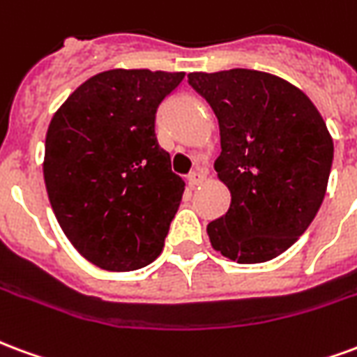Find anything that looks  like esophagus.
Returning <instances> with one entry per match:
<instances>
[{"label": "esophagus", "mask_w": 357, "mask_h": 357, "mask_svg": "<svg viewBox=\"0 0 357 357\" xmlns=\"http://www.w3.org/2000/svg\"><path fill=\"white\" fill-rule=\"evenodd\" d=\"M205 181V173L199 169V171H192L188 175V184L190 186H199L202 182Z\"/></svg>", "instance_id": "34e87169"}]
</instances>
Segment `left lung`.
I'll use <instances>...</instances> for the list:
<instances>
[{
	"label": "left lung",
	"mask_w": 357,
	"mask_h": 357,
	"mask_svg": "<svg viewBox=\"0 0 357 357\" xmlns=\"http://www.w3.org/2000/svg\"><path fill=\"white\" fill-rule=\"evenodd\" d=\"M220 127L218 181L230 207L207 225L215 251L239 264L280 257L310 226L324 202L333 139L296 85L259 70L192 72Z\"/></svg>",
	"instance_id": "8db88e82"
}]
</instances>
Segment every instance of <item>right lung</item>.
<instances>
[{
  "mask_svg": "<svg viewBox=\"0 0 357 357\" xmlns=\"http://www.w3.org/2000/svg\"><path fill=\"white\" fill-rule=\"evenodd\" d=\"M182 79L184 72L106 70L49 123L47 196L70 243L102 270H139L163 251L184 181L158 144L155 112Z\"/></svg>",
  "mask_w": 357,
  "mask_h": 357,
  "instance_id": "1",
  "label": "right lung"
}]
</instances>
